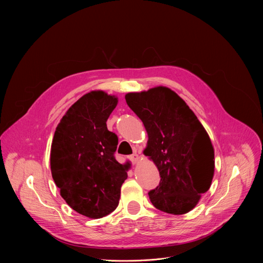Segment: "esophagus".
<instances>
[{
    "label": "esophagus",
    "instance_id": "obj_1",
    "mask_svg": "<svg viewBox=\"0 0 263 263\" xmlns=\"http://www.w3.org/2000/svg\"><path fill=\"white\" fill-rule=\"evenodd\" d=\"M129 159H130V161H131L132 163H136V162L138 161V159H139V156H138L136 153H134V154H132L131 156H129Z\"/></svg>",
    "mask_w": 263,
    "mask_h": 263
}]
</instances>
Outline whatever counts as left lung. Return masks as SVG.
<instances>
[{
	"mask_svg": "<svg viewBox=\"0 0 263 263\" xmlns=\"http://www.w3.org/2000/svg\"><path fill=\"white\" fill-rule=\"evenodd\" d=\"M147 132L144 155L156 164L160 182L148 192L152 204L171 214L196 207L211 185L214 151L193 110L172 89L158 86L125 96Z\"/></svg>",
	"mask_w": 263,
	"mask_h": 263,
	"instance_id": "8db88e82",
	"label": "left lung"
}]
</instances>
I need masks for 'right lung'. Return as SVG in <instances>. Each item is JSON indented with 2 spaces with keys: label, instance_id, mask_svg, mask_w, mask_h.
I'll use <instances>...</instances> for the list:
<instances>
[{
  "label": "right lung",
  "instance_id": "1",
  "mask_svg": "<svg viewBox=\"0 0 263 263\" xmlns=\"http://www.w3.org/2000/svg\"><path fill=\"white\" fill-rule=\"evenodd\" d=\"M118 98L90 91L72 104L58 124L51 146V172L61 197L78 213L100 218L115 211L127 165L117 161L119 138L106 122Z\"/></svg>",
  "mask_w": 263,
  "mask_h": 263
}]
</instances>
